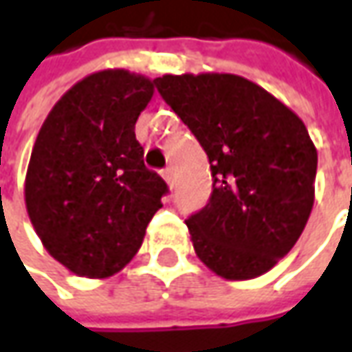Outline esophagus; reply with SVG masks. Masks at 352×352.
I'll list each match as a JSON object with an SVG mask.
<instances>
[{
  "label": "esophagus",
  "instance_id": "34e87169",
  "mask_svg": "<svg viewBox=\"0 0 352 352\" xmlns=\"http://www.w3.org/2000/svg\"><path fill=\"white\" fill-rule=\"evenodd\" d=\"M162 177H164L165 183H167L169 187H173L175 179H173V169H171V167H167V169H164V171H162Z\"/></svg>",
  "mask_w": 352,
  "mask_h": 352
}]
</instances>
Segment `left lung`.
I'll return each instance as SVG.
<instances>
[{
  "mask_svg": "<svg viewBox=\"0 0 352 352\" xmlns=\"http://www.w3.org/2000/svg\"><path fill=\"white\" fill-rule=\"evenodd\" d=\"M157 91L208 155L212 195L187 222L195 253L226 280L271 271L316 199L318 150L302 118L234 74H165Z\"/></svg>",
  "mask_w": 352,
  "mask_h": 352,
  "instance_id": "obj_1",
  "label": "left lung"
}]
</instances>
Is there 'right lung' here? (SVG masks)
<instances>
[{
	"instance_id": "add662e5",
	"label": "right lung",
	"mask_w": 352,
	"mask_h": 352,
	"mask_svg": "<svg viewBox=\"0 0 352 352\" xmlns=\"http://www.w3.org/2000/svg\"><path fill=\"white\" fill-rule=\"evenodd\" d=\"M153 81L101 69L69 87L32 146L25 204L44 249L67 271L107 278L138 253L167 185L134 134Z\"/></svg>"
}]
</instances>
